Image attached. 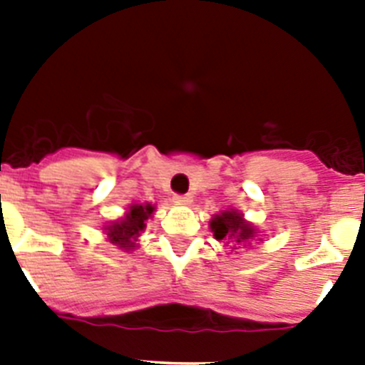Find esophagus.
<instances>
[{"label":"esophagus","mask_w":365,"mask_h":365,"mask_svg":"<svg viewBox=\"0 0 365 365\" xmlns=\"http://www.w3.org/2000/svg\"><path fill=\"white\" fill-rule=\"evenodd\" d=\"M173 201L179 202V205H190L192 202V195L190 193H175Z\"/></svg>","instance_id":"esophagus-1"}]
</instances>
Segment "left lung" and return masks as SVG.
<instances>
[{"label":"left lung","mask_w":365,"mask_h":365,"mask_svg":"<svg viewBox=\"0 0 365 365\" xmlns=\"http://www.w3.org/2000/svg\"><path fill=\"white\" fill-rule=\"evenodd\" d=\"M212 232H214L215 240H227V241H235V243L245 245L254 237V228L245 222V219L241 217V214L230 210V212H221L219 215H215L210 222Z\"/></svg>","instance_id":"1"}]
</instances>
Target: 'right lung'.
I'll return each mask as SVG.
<instances>
[{"label":"right lung","instance_id":"right-lung-1","mask_svg":"<svg viewBox=\"0 0 365 365\" xmlns=\"http://www.w3.org/2000/svg\"><path fill=\"white\" fill-rule=\"evenodd\" d=\"M151 214H153V206L151 205L130 206V212L125 214L124 219L113 222V225L106 228L111 243L118 245V247L125 248V250H131V248L137 247L135 241L140 235V232L146 228V219Z\"/></svg>","mask_w":365,"mask_h":365}]
</instances>
